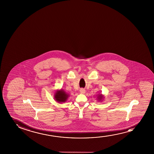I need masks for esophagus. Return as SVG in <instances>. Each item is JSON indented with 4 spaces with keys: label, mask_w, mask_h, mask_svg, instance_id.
<instances>
[{
    "label": "esophagus",
    "mask_w": 154,
    "mask_h": 154,
    "mask_svg": "<svg viewBox=\"0 0 154 154\" xmlns=\"http://www.w3.org/2000/svg\"><path fill=\"white\" fill-rule=\"evenodd\" d=\"M80 92L81 94H85V90L84 89H80Z\"/></svg>",
    "instance_id": "esophagus-1"
}]
</instances>
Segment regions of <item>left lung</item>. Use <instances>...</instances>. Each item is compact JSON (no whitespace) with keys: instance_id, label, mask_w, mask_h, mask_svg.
Returning a JSON list of instances; mask_svg holds the SVG:
<instances>
[{"instance_id":"1","label":"left lung","mask_w":154,"mask_h":154,"mask_svg":"<svg viewBox=\"0 0 154 154\" xmlns=\"http://www.w3.org/2000/svg\"><path fill=\"white\" fill-rule=\"evenodd\" d=\"M97 98L98 101H100V102H101V101L103 100L105 97H104V96H103V95H102V94H99V95H98V96H97Z\"/></svg>"}]
</instances>
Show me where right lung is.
I'll list each match as a JSON object with an SVG mask.
<instances>
[{"label": "right lung", "mask_w": 154, "mask_h": 154, "mask_svg": "<svg viewBox=\"0 0 154 154\" xmlns=\"http://www.w3.org/2000/svg\"><path fill=\"white\" fill-rule=\"evenodd\" d=\"M70 95L63 89L56 91L54 95V99L58 103H63L67 101Z\"/></svg>", "instance_id": "add662e5"}]
</instances>
